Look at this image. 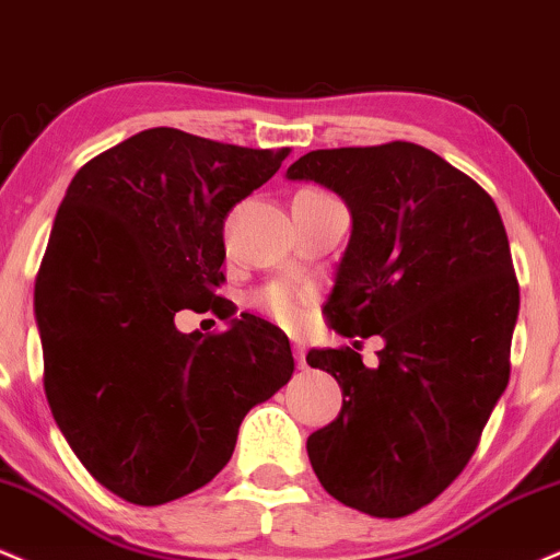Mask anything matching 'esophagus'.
<instances>
[{
  "mask_svg": "<svg viewBox=\"0 0 560 560\" xmlns=\"http://www.w3.org/2000/svg\"><path fill=\"white\" fill-rule=\"evenodd\" d=\"M293 357H295V364H299V370H304V366H306V346L301 343V340H295V343H293Z\"/></svg>",
  "mask_w": 560,
  "mask_h": 560,
  "instance_id": "obj_1",
  "label": "esophagus"
}]
</instances>
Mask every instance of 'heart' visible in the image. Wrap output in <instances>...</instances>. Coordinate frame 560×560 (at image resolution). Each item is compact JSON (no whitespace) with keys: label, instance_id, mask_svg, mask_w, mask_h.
<instances>
[{"label":"heart","instance_id":"obj_1","mask_svg":"<svg viewBox=\"0 0 560 560\" xmlns=\"http://www.w3.org/2000/svg\"><path fill=\"white\" fill-rule=\"evenodd\" d=\"M256 306L280 325L295 327L306 314V293L293 285H285V282H275V285H267L265 291L256 295Z\"/></svg>","mask_w":560,"mask_h":560}]
</instances>
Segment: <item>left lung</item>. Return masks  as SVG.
I'll return each mask as SVG.
<instances>
[{
  "mask_svg": "<svg viewBox=\"0 0 560 560\" xmlns=\"http://www.w3.org/2000/svg\"><path fill=\"white\" fill-rule=\"evenodd\" d=\"M285 177L335 190L351 212L327 322L385 340L374 370L353 348L308 351L343 390L338 419L306 440L308 462L335 501L409 516L462 475L509 385L518 282L501 212L409 141L308 151Z\"/></svg>",
  "mask_w": 560,
  "mask_h": 560,
  "instance_id": "8db88e82",
  "label": "left lung"
}]
</instances>
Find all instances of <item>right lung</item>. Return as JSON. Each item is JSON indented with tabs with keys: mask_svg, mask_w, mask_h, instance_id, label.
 <instances>
[{
	"mask_svg": "<svg viewBox=\"0 0 560 560\" xmlns=\"http://www.w3.org/2000/svg\"><path fill=\"white\" fill-rule=\"evenodd\" d=\"M291 149H246L149 128L78 170L36 278L44 390L98 485L136 505L203 488L248 411L293 374L285 332L233 317L222 225ZM180 307L229 319L180 334Z\"/></svg>",
	"mask_w": 560,
	"mask_h": 560,
	"instance_id": "1",
	"label": "right lung"
}]
</instances>
